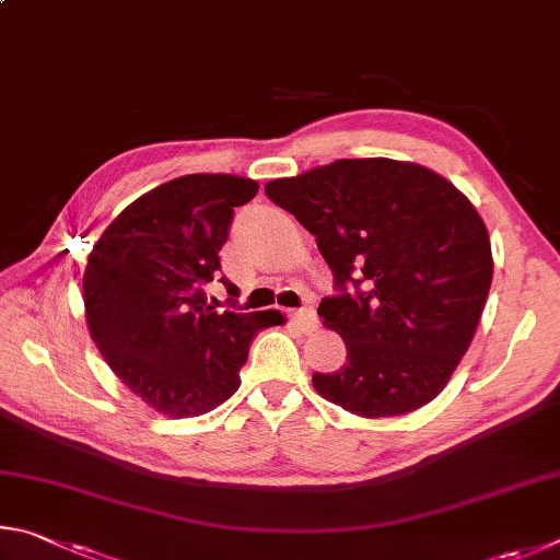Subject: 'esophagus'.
<instances>
[{
	"mask_svg": "<svg viewBox=\"0 0 560 560\" xmlns=\"http://www.w3.org/2000/svg\"><path fill=\"white\" fill-rule=\"evenodd\" d=\"M288 317L295 322L298 327H302V329H312L317 325V315H315V310H307V307H302V310H290L288 312Z\"/></svg>",
	"mask_w": 560,
	"mask_h": 560,
	"instance_id": "34e87169",
	"label": "esophagus"
}]
</instances>
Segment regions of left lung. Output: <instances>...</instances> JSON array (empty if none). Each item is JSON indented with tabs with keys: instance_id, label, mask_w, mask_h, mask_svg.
Returning <instances> with one entry per match:
<instances>
[{
	"instance_id": "8db88e82",
	"label": "left lung",
	"mask_w": 560,
	"mask_h": 560,
	"mask_svg": "<svg viewBox=\"0 0 560 560\" xmlns=\"http://www.w3.org/2000/svg\"><path fill=\"white\" fill-rule=\"evenodd\" d=\"M265 194L315 235L341 292L317 312L345 339L347 364L312 376L317 394L361 418L430 404L469 349L492 285V245L472 201L428 166L386 156L315 166Z\"/></svg>"
}]
</instances>
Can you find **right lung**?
<instances>
[{"label": "right lung", "mask_w": 560, "mask_h": 560, "mask_svg": "<svg viewBox=\"0 0 560 560\" xmlns=\"http://www.w3.org/2000/svg\"><path fill=\"white\" fill-rule=\"evenodd\" d=\"M255 194L248 176H179L117 213L88 255V331L113 374L166 418H196L229 400L253 337L285 325L278 310L219 315L206 305L233 209Z\"/></svg>", "instance_id": "obj_1"}]
</instances>
